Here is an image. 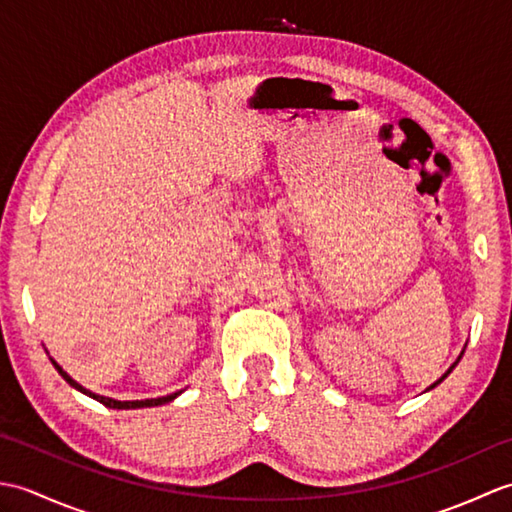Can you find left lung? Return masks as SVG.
Segmentation results:
<instances>
[{"instance_id": "left-lung-1", "label": "left lung", "mask_w": 512, "mask_h": 512, "mask_svg": "<svg viewBox=\"0 0 512 512\" xmlns=\"http://www.w3.org/2000/svg\"><path fill=\"white\" fill-rule=\"evenodd\" d=\"M462 354H464V352H462ZM462 354H460V356H458V361H455V363H453V365H451V367H449V369H447V374H444V376H442V378H440V380H436V383H433V385H431V387H429V389H433V387H438V385H440V383H442V380H444V378H447V376H449V374H451V372H453V369H455V365H458V363H460V358H462Z\"/></svg>"}]
</instances>
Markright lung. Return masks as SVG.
Returning a JSON list of instances; mask_svg holds the SVG:
<instances>
[{"mask_svg":"<svg viewBox=\"0 0 512 512\" xmlns=\"http://www.w3.org/2000/svg\"><path fill=\"white\" fill-rule=\"evenodd\" d=\"M52 361V365H54V369H57V372L65 378V383L68 385H72L74 389H79L81 394H85V396H90V398H94V400H99L101 405H105V407H110V409H140V407H158V405H165V402H171L173 398H178L182 391H176V394H169V396H162V398H147V400H114V398H107V396H99V394H94V391H90V389H85L83 385H79L76 383V380L68 374V372H63V367L54 361V358H50Z\"/></svg>","mask_w":512,"mask_h":512,"instance_id":"right-lung-1","label":"right lung"}]
</instances>
